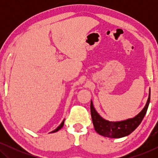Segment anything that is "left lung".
<instances>
[{"label": "left lung", "instance_id": "left-lung-1", "mask_svg": "<svg viewBox=\"0 0 158 158\" xmlns=\"http://www.w3.org/2000/svg\"><path fill=\"white\" fill-rule=\"evenodd\" d=\"M150 101V88L149 91V97L144 109L135 116V117L119 122H110L103 118L96 111L90 101V112L94 129L97 133L103 137L110 138H121L130 135L139 126L145 116Z\"/></svg>", "mask_w": 158, "mask_h": 158}]
</instances>
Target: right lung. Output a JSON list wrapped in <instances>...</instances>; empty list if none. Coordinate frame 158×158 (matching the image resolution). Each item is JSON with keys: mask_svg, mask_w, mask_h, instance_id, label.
<instances>
[{"mask_svg": "<svg viewBox=\"0 0 158 158\" xmlns=\"http://www.w3.org/2000/svg\"><path fill=\"white\" fill-rule=\"evenodd\" d=\"M64 119L62 121V122L61 123V124H60V125L58 127H57V129H55V130H53L52 131H51L50 133H54V132H56V131H59L60 129L61 128H62V127H63V125H64Z\"/></svg>", "mask_w": 158, "mask_h": 158, "instance_id": "add662e5", "label": "right lung"}]
</instances>
